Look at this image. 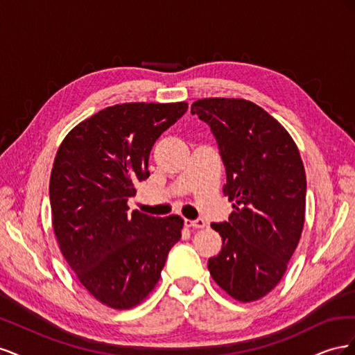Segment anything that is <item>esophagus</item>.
<instances>
[{"label": "esophagus", "mask_w": 355, "mask_h": 355, "mask_svg": "<svg viewBox=\"0 0 355 355\" xmlns=\"http://www.w3.org/2000/svg\"><path fill=\"white\" fill-rule=\"evenodd\" d=\"M185 225L188 228H204V227H206V222H204L202 218H198V219H194V220L185 219Z\"/></svg>", "instance_id": "1"}]
</instances>
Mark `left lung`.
I'll use <instances>...</instances> for the list:
<instances>
[{
	"label": "left lung",
	"instance_id": "1",
	"mask_svg": "<svg viewBox=\"0 0 355 355\" xmlns=\"http://www.w3.org/2000/svg\"><path fill=\"white\" fill-rule=\"evenodd\" d=\"M191 112L216 139L234 209L227 222L211 223L222 250L209 271L230 296L253 302L280 283L302 234L304 163L286 128L250 101L201 99Z\"/></svg>",
	"mask_w": 355,
	"mask_h": 355
}]
</instances>
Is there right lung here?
Returning a JSON list of instances; mask_svg holds the SVG:
<instances>
[{"mask_svg": "<svg viewBox=\"0 0 355 355\" xmlns=\"http://www.w3.org/2000/svg\"><path fill=\"white\" fill-rule=\"evenodd\" d=\"M188 110L123 103L92 115L63 139L50 176L53 230L71 270L106 306L130 309L153 292L182 235L180 216L128 211L161 133Z\"/></svg>", "mask_w": 355, "mask_h": 355, "instance_id": "1", "label": "right lung"}]
</instances>
